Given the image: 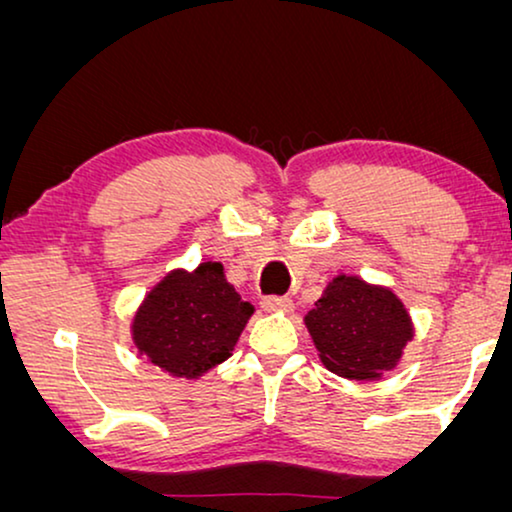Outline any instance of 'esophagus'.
Listing matches in <instances>:
<instances>
[{
    "label": "esophagus",
    "instance_id": "1",
    "mask_svg": "<svg viewBox=\"0 0 512 512\" xmlns=\"http://www.w3.org/2000/svg\"><path fill=\"white\" fill-rule=\"evenodd\" d=\"M261 307L265 312H291L293 303L284 296H268V298L261 300Z\"/></svg>",
    "mask_w": 512,
    "mask_h": 512
}]
</instances>
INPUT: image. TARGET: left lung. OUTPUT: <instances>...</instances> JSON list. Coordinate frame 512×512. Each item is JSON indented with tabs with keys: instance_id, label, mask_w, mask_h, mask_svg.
<instances>
[{
	"instance_id": "8db88e82",
	"label": "left lung",
	"mask_w": 512,
	"mask_h": 512,
	"mask_svg": "<svg viewBox=\"0 0 512 512\" xmlns=\"http://www.w3.org/2000/svg\"><path fill=\"white\" fill-rule=\"evenodd\" d=\"M319 359L347 380H377L401 361L412 340V319L387 286L338 275L305 314Z\"/></svg>"
}]
</instances>
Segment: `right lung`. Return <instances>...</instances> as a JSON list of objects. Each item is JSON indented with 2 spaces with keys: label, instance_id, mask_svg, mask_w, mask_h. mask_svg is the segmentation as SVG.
<instances>
[{
  "label": "right lung",
  "instance_id": "1",
  "mask_svg": "<svg viewBox=\"0 0 512 512\" xmlns=\"http://www.w3.org/2000/svg\"><path fill=\"white\" fill-rule=\"evenodd\" d=\"M254 305L228 284L223 265L172 270L146 293L132 319V342L172 377L198 380L233 354Z\"/></svg>",
  "mask_w": 512,
  "mask_h": 512
}]
</instances>
